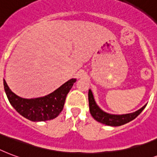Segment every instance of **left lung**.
<instances>
[{"instance_id":"1","label":"left lung","mask_w":157,"mask_h":157,"mask_svg":"<svg viewBox=\"0 0 157 157\" xmlns=\"http://www.w3.org/2000/svg\"><path fill=\"white\" fill-rule=\"evenodd\" d=\"M88 101H89V110L91 115L97 121L103 124L109 125V126H120L127 123L130 122L131 120H134L139 114L146 107L144 106L139 109L138 110L130 114H125V115H111L103 111L100 107L97 105L92 92L91 90L88 91Z\"/></svg>"}]
</instances>
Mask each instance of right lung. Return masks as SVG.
<instances>
[{"instance_id":"1","label":"right lung","mask_w":157,"mask_h":157,"mask_svg":"<svg viewBox=\"0 0 157 157\" xmlns=\"http://www.w3.org/2000/svg\"><path fill=\"white\" fill-rule=\"evenodd\" d=\"M75 78L69 80L49 95L42 98L25 99L14 94L4 79V88L7 98L13 107L22 116L31 121H46L53 120L61 112L66 96L71 89Z\"/></svg>"}]
</instances>
